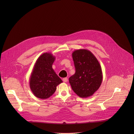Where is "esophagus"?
<instances>
[{
	"label": "esophagus",
	"instance_id": "obj_1",
	"mask_svg": "<svg viewBox=\"0 0 134 134\" xmlns=\"http://www.w3.org/2000/svg\"><path fill=\"white\" fill-rule=\"evenodd\" d=\"M68 78H66V77H65V78H63V81H64V82H67L68 81Z\"/></svg>",
	"mask_w": 134,
	"mask_h": 134
}]
</instances>
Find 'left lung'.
Wrapping results in <instances>:
<instances>
[{
  "label": "left lung",
  "mask_w": 134,
  "mask_h": 134,
  "mask_svg": "<svg viewBox=\"0 0 134 134\" xmlns=\"http://www.w3.org/2000/svg\"><path fill=\"white\" fill-rule=\"evenodd\" d=\"M72 57L76 71L69 78L72 90L82 98L92 96L100 87L103 80L98 61L90 51L86 49L74 51Z\"/></svg>",
  "instance_id": "obj_1"
}]
</instances>
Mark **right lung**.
<instances>
[{"mask_svg":"<svg viewBox=\"0 0 134 134\" xmlns=\"http://www.w3.org/2000/svg\"><path fill=\"white\" fill-rule=\"evenodd\" d=\"M55 57L45 53L37 60L29 79V86L34 96L46 99L52 96L62 80L52 68Z\"/></svg>","mask_w":134,"mask_h":134,"instance_id":"obj_1","label":"right lung"}]
</instances>
